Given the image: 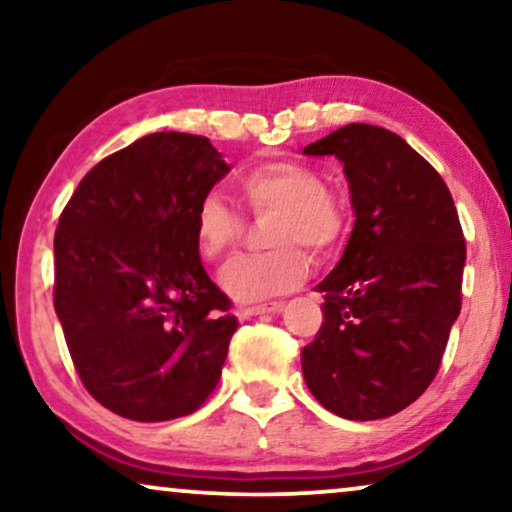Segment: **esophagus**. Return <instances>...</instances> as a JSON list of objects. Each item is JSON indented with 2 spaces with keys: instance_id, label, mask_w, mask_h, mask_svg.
Wrapping results in <instances>:
<instances>
[{
  "instance_id": "1",
  "label": "esophagus",
  "mask_w": 512,
  "mask_h": 512,
  "mask_svg": "<svg viewBox=\"0 0 512 512\" xmlns=\"http://www.w3.org/2000/svg\"><path fill=\"white\" fill-rule=\"evenodd\" d=\"M282 303H263V305H244L237 307V314L240 317H256V314H265V312H279L282 310Z\"/></svg>"
}]
</instances>
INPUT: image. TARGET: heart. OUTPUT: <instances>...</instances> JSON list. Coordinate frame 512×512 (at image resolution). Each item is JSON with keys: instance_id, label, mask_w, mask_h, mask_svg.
<instances>
[{"instance_id": "1", "label": "heart", "mask_w": 512, "mask_h": 512, "mask_svg": "<svg viewBox=\"0 0 512 512\" xmlns=\"http://www.w3.org/2000/svg\"><path fill=\"white\" fill-rule=\"evenodd\" d=\"M237 193L254 216L275 214L268 228L270 251L237 256L221 270L219 282L237 300H263L305 282L312 251L331 258L347 233V212L324 179L298 160H270L244 170ZM195 244L202 258L219 261L240 244L244 219L216 193L202 195L193 219Z\"/></svg>"}]
</instances>
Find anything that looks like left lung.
Segmentation results:
<instances>
[{
  "mask_svg": "<svg viewBox=\"0 0 512 512\" xmlns=\"http://www.w3.org/2000/svg\"><path fill=\"white\" fill-rule=\"evenodd\" d=\"M345 163L354 230L303 347V375L326 410L391 417L438 375L461 310L466 240L443 177L396 132L349 123L305 146Z\"/></svg>",
  "mask_w": 512,
  "mask_h": 512,
  "instance_id": "1",
  "label": "left lung"
}]
</instances>
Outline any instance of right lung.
I'll return each mask as SVG.
<instances>
[{
	"label": "right lung",
	"mask_w": 512,
	"mask_h": 512,
	"mask_svg": "<svg viewBox=\"0 0 512 512\" xmlns=\"http://www.w3.org/2000/svg\"><path fill=\"white\" fill-rule=\"evenodd\" d=\"M228 170L207 137L153 132L100 160L62 209L53 305L83 387L116 415H191L219 384L237 319L193 219Z\"/></svg>",
	"instance_id": "right-lung-1"
}]
</instances>
